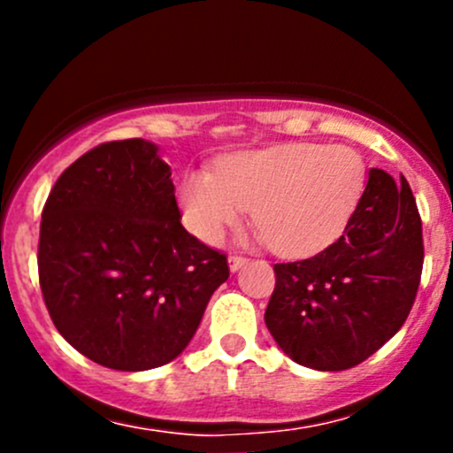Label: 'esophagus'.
Wrapping results in <instances>:
<instances>
[{
  "mask_svg": "<svg viewBox=\"0 0 453 453\" xmlns=\"http://www.w3.org/2000/svg\"><path fill=\"white\" fill-rule=\"evenodd\" d=\"M230 269L232 272H236V269H241L243 267L245 263H248V258H245V256H241V254H230Z\"/></svg>",
  "mask_w": 453,
  "mask_h": 453,
  "instance_id": "obj_1",
  "label": "esophagus"
}]
</instances>
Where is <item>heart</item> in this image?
Returning <instances> with one entry per match:
<instances>
[{
    "label": "heart",
    "instance_id": "heart-1",
    "mask_svg": "<svg viewBox=\"0 0 453 453\" xmlns=\"http://www.w3.org/2000/svg\"><path fill=\"white\" fill-rule=\"evenodd\" d=\"M364 188L366 164L353 149L291 142L227 155L217 173H186L180 199L205 243H219L252 208L260 241L282 256H311L340 239Z\"/></svg>",
    "mask_w": 453,
    "mask_h": 453
}]
</instances>
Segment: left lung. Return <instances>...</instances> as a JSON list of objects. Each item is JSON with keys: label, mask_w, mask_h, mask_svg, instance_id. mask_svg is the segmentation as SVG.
Here are the masks:
<instances>
[{"label": "left lung", "mask_w": 453, "mask_h": 453, "mask_svg": "<svg viewBox=\"0 0 453 453\" xmlns=\"http://www.w3.org/2000/svg\"><path fill=\"white\" fill-rule=\"evenodd\" d=\"M423 272V227L408 181L370 168L344 234L311 258L276 263L265 324L300 366L346 370L408 319Z\"/></svg>", "instance_id": "1"}]
</instances>
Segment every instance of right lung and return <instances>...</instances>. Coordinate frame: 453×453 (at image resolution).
<instances>
[{"mask_svg": "<svg viewBox=\"0 0 453 453\" xmlns=\"http://www.w3.org/2000/svg\"><path fill=\"white\" fill-rule=\"evenodd\" d=\"M39 285L57 331L91 362L150 370L197 331L227 256L186 232L171 166L140 138L63 171L41 214Z\"/></svg>", "mask_w": 453, "mask_h": 453, "instance_id": "right-lung-1", "label": "right lung"}]
</instances>
